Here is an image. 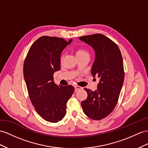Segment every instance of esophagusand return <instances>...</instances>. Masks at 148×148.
Returning <instances> with one entry per match:
<instances>
[{"label":"esophagus","mask_w":148,"mask_h":148,"mask_svg":"<svg viewBox=\"0 0 148 148\" xmlns=\"http://www.w3.org/2000/svg\"><path fill=\"white\" fill-rule=\"evenodd\" d=\"M74 88H75V91H77V90H80V89H82L81 87L79 86H75Z\"/></svg>","instance_id":"esophagus-1"}]
</instances>
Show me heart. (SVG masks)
<instances>
[{"label": "heart", "mask_w": 148, "mask_h": 148, "mask_svg": "<svg viewBox=\"0 0 148 148\" xmlns=\"http://www.w3.org/2000/svg\"><path fill=\"white\" fill-rule=\"evenodd\" d=\"M86 54H88V52L83 49H79L76 51V56H81V55H84Z\"/></svg>", "instance_id": "heart-1"}]
</instances>
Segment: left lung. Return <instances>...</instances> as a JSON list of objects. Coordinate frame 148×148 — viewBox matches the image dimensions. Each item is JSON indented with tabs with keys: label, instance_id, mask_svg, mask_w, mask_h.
<instances>
[{
	"label": "left lung",
	"instance_id": "obj_1",
	"mask_svg": "<svg viewBox=\"0 0 148 148\" xmlns=\"http://www.w3.org/2000/svg\"><path fill=\"white\" fill-rule=\"evenodd\" d=\"M79 39L95 51L91 74L99 78L97 90L84 89L88 97L81 102L82 110L89 118L101 120L110 114L119 99L124 79L122 55L117 45L101 34Z\"/></svg>",
	"mask_w": 148,
	"mask_h": 148
}]
</instances>
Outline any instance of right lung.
Returning a JSON list of instances; mask_svg holds the SVG:
<instances>
[{
	"instance_id": "add662e5",
	"label": "right lung",
	"mask_w": 148,
	"mask_h": 148,
	"mask_svg": "<svg viewBox=\"0 0 148 148\" xmlns=\"http://www.w3.org/2000/svg\"><path fill=\"white\" fill-rule=\"evenodd\" d=\"M73 41L42 36L31 45L24 63V76L30 99L40 117L50 123L61 121L66 103L74 91L71 85L58 86L54 73L60 69V55Z\"/></svg>"
}]
</instances>
